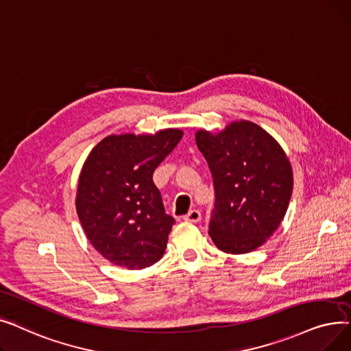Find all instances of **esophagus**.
I'll return each instance as SVG.
<instances>
[{
  "label": "esophagus",
  "mask_w": 351,
  "mask_h": 351,
  "mask_svg": "<svg viewBox=\"0 0 351 351\" xmlns=\"http://www.w3.org/2000/svg\"><path fill=\"white\" fill-rule=\"evenodd\" d=\"M182 219H184V221L198 223L199 220H202V213H199L198 210H191V211H189L184 217H182Z\"/></svg>",
  "instance_id": "esophagus-1"
}]
</instances>
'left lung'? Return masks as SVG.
<instances>
[{"label": "left lung", "mask_w": 351, "mask_h": 351, "mask_svg": "<svg viewBox=\"0 0 351 351\" xmlns=\"http://www.w3.org/2000/svg\"><path fill=\"white\" fill-rule=\"evenodd\" d=\"M195 143L213 176L215 202L208 234L224 253L263 245L285 217L293 191L290 161L254 123H231L219 134L199 130Z\"/></svg>", "instance_id": "obj_1"}]
</instances>
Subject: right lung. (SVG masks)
Listing matches in <instances>:
<instances>
[{"mask_svg": "<svg viewBox=\"0 0 351 351\" xmlns=\"http://www.w3.org/2000/svg\"><path fill=\"white\" fill-rule=\"evenodd\" d=\"M181 137L176 128L156 136H110L82 165L78 219L90 243L110 263L140 270L162 257L176 220L165 214L153 174Z\"/></svg>", "mask_w": 351, "mask_h": 351, "instance_id": "1", "label": "right lung"}]
</instances>
